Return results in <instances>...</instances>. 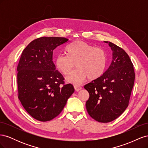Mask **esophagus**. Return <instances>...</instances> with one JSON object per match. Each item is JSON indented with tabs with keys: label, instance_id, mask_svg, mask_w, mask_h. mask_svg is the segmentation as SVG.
<instances>
[{
	"label": "esophagus",
	"instance_id": "1",
	"mask_svg": "<svg viewBox=\"0 0 148 148\" xmlns=\"http://www.w3.org/2000/svg\"><path fill=\"white\" fill-rule=\"evenodd\" d=\"M74 88H75V89L76 91H80L82 89V86H78V85H75Z\"/></svg>",
	"mask_w": 148,
	"mask_h": 148
}]
</instances>
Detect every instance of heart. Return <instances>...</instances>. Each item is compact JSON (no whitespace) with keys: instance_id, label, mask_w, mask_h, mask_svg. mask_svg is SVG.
I'll return each mask as SVG.
<instances>
[{"instance_id":"1","label":"heart","mask_w":148,"mask_h":148,"mask_svg":"<svg viewBox=\"0 0 148 148\" xmlns=\"http://www.w3.org/2000/svg\"><path fill=\"white\" fill-rule=\"evenodd\" d=\"M65 52L66 56L60 54L56 57L55 65L65 76L70 75L76 65L77 69L67 78L68 82L79 85L87 78L95 80L104 73L107 56L102 49L78 40L67 46Z\"/></svg>"}]
</instances>
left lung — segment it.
Wrapping results in <instances>:
<instances>
[{
  "instance_id": "1",
  "label": "left lung",
  "mask_w": 148,
  "mask_h": 148,
  "mask_svg": "<svg viewBox=\"0 0 148 148\" xmlns=\"http://www.w3.org/2000/svg\"><path fill=\"white\" fill-rule=\"evenodd\" d=\"M109 43L112 61L102 77L84 85L89 94L86 102L88 113L101 123L112 122L127 109L135 78L130 58L122 48Z\"/></svg>"
}]
</instances>
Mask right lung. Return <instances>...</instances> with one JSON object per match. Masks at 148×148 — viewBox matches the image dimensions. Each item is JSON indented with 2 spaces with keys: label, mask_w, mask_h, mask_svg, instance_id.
<instances>
[{
  "label": "right lung",
  "mask_w": 148,
  "mask_h": 148,
  "mask_svg": "<svg viewBox=\"0 0 148 148\" xmlns=\"http://www.w3.org/2000/svg\"><path fill=\"white\" fill-rule=\"evenodd\" d=\"M68 41L60 37L36 39L22 52L18 64V97L31 117L41 122L59 115L75 91L52 61L53 51Z\"/></svg>",
  "instance_id": "add662e5"
}]
</instances>
